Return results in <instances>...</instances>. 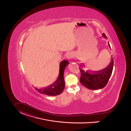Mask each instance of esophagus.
Listing matches in <instances>:
<instances>
[{"instance_id":"obj_1","label":"esophagus","mask_w":131,"mask_h":131,"mask_svg":"<svg viewBox=\"0 0 131 131\" xmlns=\"http://www.w3.org/2000/svg\"><path fill=\"white\" fill-rule=\"evenodd\" d=\"M67 58L69 59V60H71L73 58V54H72V53L69 52L68 53L67 56Z\"/></svg>"}]
</instances>
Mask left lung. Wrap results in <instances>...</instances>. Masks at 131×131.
Masks as SVG:
<instances>
[{"label":"left lung","mask_w":131,"mask_h":131,"mask_svg":"<svg viewBox=\"0 0 131 131\" xmlns=\"http://www.w3.org/2000/svg\"><path fill=\"white\" fill-rule=\"evenodd\" d=\"M103 36L107 38L104 33ZM109 46L110 45L109 43ZM113 69V59L111 61L110 64L104 70L97 71L94 74H90L87 71L79 69L81 72L80 78V83L84 86L90 89H101L105 87L107 84L112 72Z\"/></svg>","instance_id":"1"}]
</instances>
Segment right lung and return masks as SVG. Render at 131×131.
<instances>
[{"mask_svg": "<svg viewBox=\"0 0 131 131\" xmlns=\"http://www.w3.org/2000/svg\"><path fill=\"white\" fill-rule=\"evenodd\" d=\"M69 63V61H63L61 62L60 74L55 82L46 88L38 89L35 88V89L40 93L50 96H56L61 94L65 87V82L63 78L64 70Z\"/></svg>", "mask_w": 131, "mask_h": 131, "instance_id": "obj_1", "label": "right lung"}]
</instances>
